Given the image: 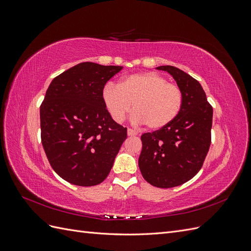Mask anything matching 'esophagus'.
Masks as SVG:
<instances>
[{"mask_svg": "<svg viewBox=\"0 0 251 251\" xmlns=\"http://www.w3.org/2000/svg\"><path fill=\"white\" fill-rule=\"evenodd\" d=\"M127 135L131 136V137H134V136H137L138 135V132L133 130V128H128V130H127Z\"/></svg>", "mask_w": 251, "mask_h": 251, "instance_id": "esophagus-1", "label": "esophagus"}]
</instances>
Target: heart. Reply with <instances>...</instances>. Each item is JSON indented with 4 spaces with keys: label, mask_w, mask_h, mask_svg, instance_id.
Wrapping results in <instances>:
<instances>
[{
    "label": "heart",
    "mask_w": 251,
    "mask_h": 251,
    "mask_svg": "<svg viewBox=\"0 0 251 251\" xmlns=\"http://www.w3.org/2000/svg\"><path fill=\"white\" fill-rule=\"evenodd\" d=\"M102 98L116 121H123L133 104L136 120L151 130L170 125L183 104L180 88L155 72L128 75L118 86L109 83L103 88Z\"/></svg>",
    "instance_id": "obj_1"
}]
</instances>
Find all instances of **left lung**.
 Here are the masks:
<instances>
[{
    "mask_svg": "<svg viewBox=\"0 0 251 251\" xmlns=\"http://www.w3.org/2000/svg\"><path fill=\"white\" fill-rule=\"evenodd\" d=\"M176 80L183 95L179 115L170 125L141 136L139 169L150 184L170 188L195 177L211 141L212 107L200 82L173 66L157 67Z\"/></svg>",
    "mask_w": 251,
    "mask_h": 251,
    "instance_id": "left-lung-1",
    "label": "left lung"
}]
</instances>
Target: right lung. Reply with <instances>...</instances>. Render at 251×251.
<instances>
[{
    "instance_id": "right-lung-1",
    "label": "right lung",
    "mask_w": 251,
    "mask_h": 251,
    "mask_svg": "<svg viewBox=\"0 0 251 251\" xmlns=\"http://www.w3.org/2000/svg\"><path fill=\"white\" fill-rule=\"evenodd\" d=\"M123 67L86 62L53 79L41 104V138L50 165L60 178L93 186L108 177L126 127L105 107L104 85Z\"/></svg>"
}]
</instances>
